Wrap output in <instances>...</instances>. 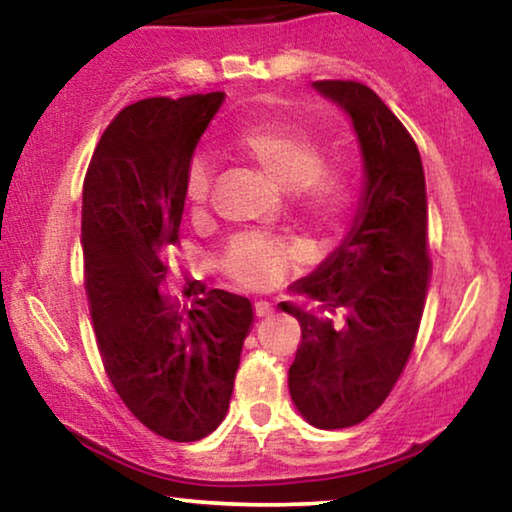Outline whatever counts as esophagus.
<instances>
[{"instance_id": "34e87169", "label": "esophagus", "mask_w": 512, "mask_h": 512, "mask_svg": "<svg viewBox=\"0 0 512 512\" xmlns=\"http://www.w3.org/2000/svg\"><path fill=\"white\" fill-rule=\"evenodd\" d=\"M253 308H255L257 318H264V315L273 313V304H271V301H262V299H259V301H255Z\"/></svg>"}]
</instances>
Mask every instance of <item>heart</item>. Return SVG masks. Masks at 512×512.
Instances as JSON below:
<instances>
[{
	"instance_id": "obj_1",
	"label": "heart",
	"mask_w": 512,
	"mask_h": 512,
	"mask_svg": "<svg viewBox=\"0 0 512 512\" xmlns=\"http://www.w3.org/2000/svg\"><path fill=\"white\" fill-rule=\"evenodd\" d=\"M232 148L264 171L278 187L294 192L297 204L318 220H334L348 204V181L325 167V150L306 129L290 122H259L241 129ZM213 171L204 155H194L185 169V199L201 208L211 194ZM297 243L269 234H239L222 255V269L236 285L266 290L278 283L287 266L299 259Z\"/></svg>"
}]
</instances>
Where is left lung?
Returning <instances> with one entry per match:
<instances>
[{
	"mask_svg": "<svg viewBox=\"0 0 512 512\" xmlns=\"http://www.w3.org/2000/svg\"><path fill=\"white\" fill-rule=\"evenodd\" d=\"M311 88L352 120L364 183L341 246L290 290L345 315L334 325L278 306L301 325L287 378L294 406L313 427L345 429L387 399L413 350L429 280L427 190L420 150L376 92L355 81Z\"/></svg>",
	"mask_w": 512,
	"mask_h": 512,
	"instance_id": "obj_1",
	"label": "left lung"
}]
</instances>
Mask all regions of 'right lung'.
<instances>
[{"mask_svg":"<svg viewBox=\"0 0 512 512\" xmlns=\"http://www.w3.org/2000/svg\"><path fill=\"white\" fill-rule=\"evenodd\" d=\"M225 92L153 97L106 127L83 183L85 292L104 369L141 424L176 443L225 420L253 329L250 299L211 290L187 311L164 294L162 253L178 241L185 169Z\"/></svg>","mask_w":512,"mask_h":512,"instance_id":"obj_1","label":"right lung"}]
</instances>
